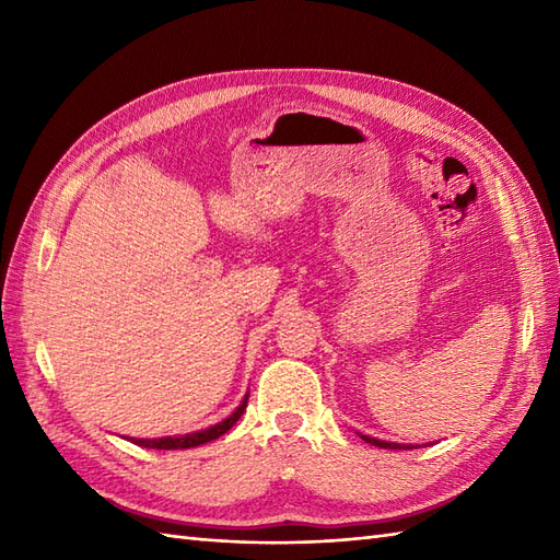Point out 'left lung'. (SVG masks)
<instances>
[{"label": "left lung", "instance_id": "obj_1", "mask_svg": "<svg viewBox=\"0 0 560 560\" xmlns=\"http://www.w3.org/2000/svg\"><path fill=\"white\" fill-rule=\"evenodd\" d=\"M361 438L365 440V443H371L375 447H385V450H413V445H401V443H387V440H377V438H371V435H363Z\"/></svg>", "mask_w": 560, "mask_h": 560}]
</instances>
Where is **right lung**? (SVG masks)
I'll list each match as a JSON object with an SVG mask.
<instances>
[{
	"label": "right lung",
	"instance_id": "add662e5",
	"mask_svg": "<svg viewBox=\"0 0 560 560\" xmlns=\"http://www.w3.org/2000/svg\"><path fill=\"white\" fill-rule=\"evenodd\" d=\"M247 397L249 395L243 397L241 407H237L231 416H225L223 421L205 428V431H195V433H185V435H165V438H129V440H132L135 445L151 447V450H187V447H197V445L211 443V440H217L223 433H229L231 428L237 423V419H241L245 407H247Z\"/></svg>",
	"mask_w": 560,
	"mask_h": 560
}]
</instances>
